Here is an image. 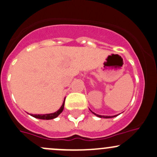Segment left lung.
Instances as JSON below:
<instances>
[{"label": "left lung", "instance_id": "obj_1", "mask_svg": "<svg viewBox=\"0 0 157 157\" xmlns=\"http://www.w3.org/2000/svg\"><path fill=\"white\" fill-rule=\"evenodd\" d=\"M92 111V110H91ZM92 113H94V114L95 115H96L97 117H100V118H111V117H117V115H115V116H113V117H110V116H101V115H98V114H96V113H94V112H92Z\"/></svg>", "mask_w": 157, "mask_h": 157}]
</instances>
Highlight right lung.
Here are the masks:
<instances>
[{
    "instance_id": "obj_1",
    "label": "right lung",
    "mask_w": 157,
    "mask_h": 157,
    "mask_svg": "<svg viewBox=\"0 0 157 157\" xmlns=\"http://www.w3.org/2000/svg\"><path fill=\"white\" fill-rule=\"evenodd\" d=\"M65 100H64L63 104L61 106V108L57 110L56 112L52 113H47V114H31V116L37 118V119H41V120H52V119H54L56 117H57L64 110V105H65Z\"/></svg>"
}]
</instances>
